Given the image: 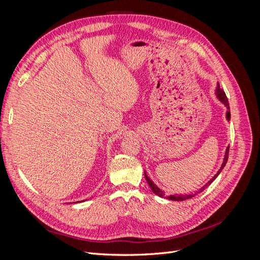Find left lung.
I'll use <instances>...</instances> for the list:
<instances>
[{"mask_svg":"<svg viewBox=\"0 0 260 260\" xmlns=\"http://www.w3.org/2000/svg\"><path fill=\"white\" fill-rule=\"evenodd\" d=\"M216 94H217V98L219 99V101L221 102V103H223V104L225 105V107L228 108V112H226V119L229 120V119H230V106H229V102H228V98H226V95H225L224 91L220 89L219 84H218V86H217ZM229 148H230V146H228V147H226L225 155H224V159H223V162H222V165H221V168L219 169V171H218L217 174L215 175V177H214V178H212L210 181H208V182L201 188L200 192L204 191V190H205V188H206L208 185H210L212 181H214V180L219 176L220 172H221V170H222V169H223V167L225 166V164H226V161H228V158H229ZM144 177H145V179H146V181H147V183H148L149 187H151V190H152L156 195L160 196V198H166V196H165V192H164V191H161L158 186H156V185L152 182V180L147 177V175L145 174V171H144ZM195 195H196V193H195V194H190V195H182V194H180V195H170V196H168L167 199H168V200H171V201H185V200H187V199H192L193 196H195Z\"/></svg>","mask_w":260,"mask_h":260,"instance_id":"obj_1","label":"left lung"}]
</instances>
